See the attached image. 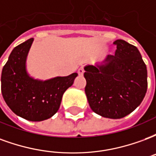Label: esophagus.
<instances>
[{"instance_id":"esophagus-1","label":"esophagus","mask_w":156,"mask_h":156,"mask_svg":"<svg viewBox=\"0 0 156 156\" xmlns=\"http://www.w3.org/2000/svg\"><path fill=\"white\" fill-rule=\"evenodd\" d=\"M78 74H79V75L83 74V73H84V69H83V67H81V68H78Z\"/></svg>"}]
</instances>
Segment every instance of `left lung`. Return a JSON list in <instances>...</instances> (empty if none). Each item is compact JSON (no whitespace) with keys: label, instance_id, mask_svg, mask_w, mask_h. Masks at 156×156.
<instances>
[{"label":"left lung","instance_id":"left-lung-1","mask_svg":"<svg viewBox=\"0 0 156 156\" xmlns=\"http://www.w3.org/2000/svg\"><path fill=\"white\" fill-rule=\"evenodd\" d=\"M115 55L84 67L85 94L93 111L121 119L134 111L147 91V68L138 48L118 39Z\"/></svg>","mask_w":156,"mask_h":156}]
</instances>
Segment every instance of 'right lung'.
<instances>
[{"label": "right lung", "instance_id": "obj_1", "mask_svg": "<svg viewBox=\"0 0 156 156\" xmlns=\"http://www.w3.org/2000/svg\"><path fill=\"white\" fill-rule=\"evenodd\" d=\"M33 38L16 47L2 73V93L13 113L29 121H42L58 112L64 92L71 87L77 73L47 80L36 79L27 69V58Z\"/></svg>", "mask_w": 156, "mask_h": 156}]
</instances>
